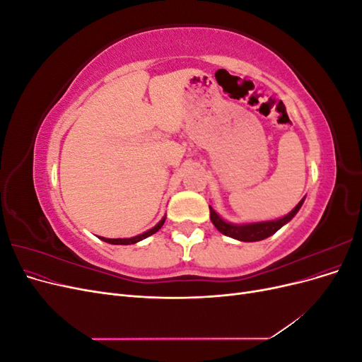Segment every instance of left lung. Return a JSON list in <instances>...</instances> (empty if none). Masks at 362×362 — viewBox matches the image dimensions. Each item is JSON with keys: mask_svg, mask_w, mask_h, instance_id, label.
Returning a JSON list of instances; mask_svg holds the SVG:
<instances>
[{"mask_svg": "<svg viewBox=\"0 0 362 362\" xmlns=\"http://www.w3.org/2000/svg\"><path fill=\"white\" fill-rule=\"evenodd\" d=\"M303 201H305V198H302V201L296 205L288 214L282 216L279 218H275V221L231 223V222L225 221L223 217L218 216L211 206H210V218H211L213 225L217 228V231H221L222 234H225L228 237L235 238V240H238V242H259V240H264V238L275 234L278 229H281L284 225H287L291 218L298 214Z\"/></svg>", "mask_w": 362, "mask_h": 362, "instance_id": "obj_1", "label": "left lung"}]
</instances>
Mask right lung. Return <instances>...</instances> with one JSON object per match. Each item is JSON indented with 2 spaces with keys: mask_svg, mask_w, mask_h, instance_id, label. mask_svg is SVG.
I'll return each mask as SVG.
<instances>
[{
  "mask_svg": "<svg viewBox=\"0 0 362 362\" xmlns=\"http://www.w3.org/2000/svg\"><path fill=\"white\" fill-rule=\"evenodd\" d=\"M164 221H166V216H163L161 221L154 228H151V229H148V231H145L144 234H139L136 237H129V238H105V237H100V238L103 240V242L110 243V245H134V243L140 242V240H144V238H146V237H149L152 234H156L158 229L163 226Z\"/></svg>",
  "mask_w": 362,
  "mask_h": 362,
  "instance_id": "1",
  "label": "right lung"
}]
</instances>
